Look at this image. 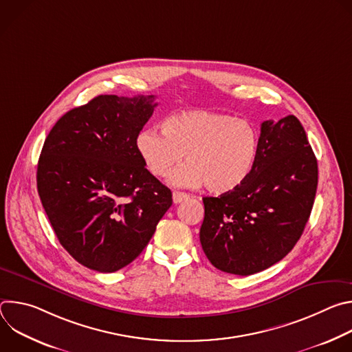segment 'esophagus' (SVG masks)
Returning <instances> with one entry per match:
<instances>
[{
  "label": "esophagus",
  "mask_w": 352,
  "mask_h": 352,
  "mask_svg": "<svg viewBox=\"0 0 352 352\" xmlns=\"http://www.w3.org/2000/svg\"><path fill=\"white\" fill-rule=\"evenodd\" d=\"M188 199H189V195H188V193L178 192V190H175V192L173 193V200H174L175 205L182 204V202H185V200H188Z\"/></svg>",
  "instance_id": "34e87169"
}]
</instances>
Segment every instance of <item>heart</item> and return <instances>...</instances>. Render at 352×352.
Masks as SVG:
<instances>
[{"label": "heart", "instance_id": "b5f03b06", "mask_svg": "<svg viewBox=\"0 0 352 352\" xmlns=\"http://www.w3.org/2000/svg\"><path fill=\"white\" fill-rule=\"evenodd\" d=\"M157 128L143 129L136 139L138 152L147 170L159 178H170L174 186L196 188L206 184L212 193L236 189L252 173L259 133L246 121L231 116L186 110L168 116Z\"/></svg>", "mask_w": 352, "mask_h": 352}]
</instances>
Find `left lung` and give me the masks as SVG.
Here are the masks:
<instances>
[{
    "instance_id": "obj_1",
    "label": "left lung",
    "mask_w": 352,
    "mask_h": 352,
    "mask_svg": "<svg viewBox=\"0 0 352 352\" xmlns=\"http://www.w3.org/2000/svg\"><path fill=\"white\" fill-rule=\"evenodd\" d=\"M318 160L294 116L262 122L259 152L236 189L204 197L199 238L210 263L249 276L280 262L304 232L315 202Z\"/></svg>"
}]
</instances>
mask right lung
<instances>
[{
	"label": "right lung",
	"mask_w": 352,
	"mask_h": 352,
	"mask_svg": "<svg viewBox=\"0 0 352 352\" xmlns=\"http://www.w3.org/2000/svg\"><path fill=\"white\" fill-rule=\"evenodd\" d=\"M156 106L155 96H97L64 114L44 140L41 205L60 243L91 270L113 273L135 261L173 205L136 146Z\"/></svg>",
	"instance_id": "right-lung-1"
}]
</instances>
